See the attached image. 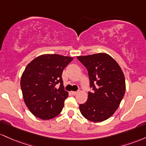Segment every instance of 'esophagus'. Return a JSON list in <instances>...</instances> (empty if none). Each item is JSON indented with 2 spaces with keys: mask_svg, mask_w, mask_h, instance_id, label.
I'll return each instance as SVG.
<instances>
[{
  "mask_svg": "<svg viewBox=\"0 0 146 146\" xmlns=\"http://www.w3.org/2000/svg\"><path fill=\"white\" fill-rule=\"evenodd\" d=\"M77 93H78V92H71V94H72V95H76V94H77Z\"/></svg>",
  "mask_w": 146,
  "mask_h": 146,
  "instance_id": "obj_1",
  "label": "esophagus"
}]
</instances>
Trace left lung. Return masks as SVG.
I'll return each instance as SVG.
<instances>
[{"label":"left lung","mask_w":146,"mask_h":146,"mask_svg":"<svg viewBox=\"0 0 146 146\" xmlns=\"http://www.w3.org/2000/svg\"><path fill=\"white\" fill-rule=\"evenodd\" d=\"M88 72L90 86L85 104L79 105L82 115L93 122L104 121L115 112L125 91L124 74L114 58L106 53L77 56Z\"/></svg>","instance_id":"8db88e82"}]
</instances>
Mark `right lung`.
<instances>
[{"label":"right lung","mask_w":146,"mask_h":146,"mask_svg":"<svg viewBox=\"0 0 146 146\" xmlns=\"http://www.w3.org/2000/svg\"><path fill=\"white\" fill-rule=\"evenodd\" d=\"M72 60L59 54H43L27 65L21 76V87L25 103L34 116L48 120L61 112L68 96L62 73ZM57 84L60 85L58 88Z\"/></svg>","instance_id":"obj_1"}]
</instances>
